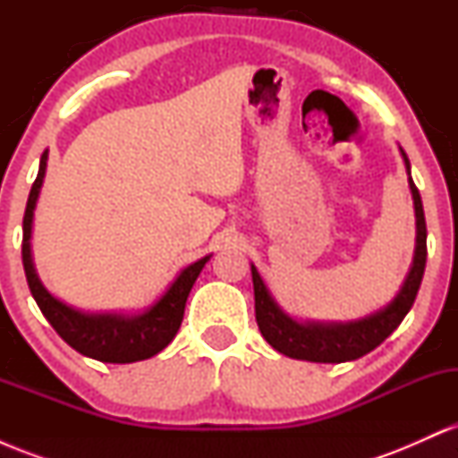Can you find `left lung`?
I'll return each instance as SVG.
<instances>
[{
	"mask_svg": "<svg viewBox=\"0 0 458 458\" xmlns=\"http://www.w3.org/2000/svg\"><path fill=\"white\" fill-rule=\"evenodd\" d=\"M401 152L409 172L411 165H409L404 150ZM409 187H411L413 193L415 225H418L413 267L396 299L387 308L372 314V317L346 325L297 323V320L286 317L277 308V303L271 299L265 282H262L259 271H256V267L251 265L256 323H259L260 334L265 335V340L273 349L280 351L282 355L293 357V360L318 361V364H340V361H351L370 353L372 349H377L403 323V318L407 317V312L413 306L418 288L422 284L424 267H427V219H424L422 198H420L418 187L411 181V172H409Z\"/></svg>",
	"mask_w": 458,
	"mask_h": 458,
	"instance_id": "8db88e82",
	"label": "left lung"
}]
</instances>
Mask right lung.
Masks as SVG:
<instances>
[{
	"mask_svg": "<svg viewBox=\"0 0 458 458\" xmlns=\"http://www.w3.org/2000/svg\"><path fill=\"white\" fill-rule=\"evenodd\" d=\"M47 170V150L40 157L38 176L31 185L28 207L23 215V245H21V256H23V269L28 277V286L31 297L38 303L40 312L49 320L60 338L81 355L92 357L98 361H109V364H131V361L148 360L165 349L174 340L178 327L185 314V303L189 291L196 284L199 271L207 265L211 256H204L202 260L193 262L187 269L181 271L174 284L165 291L155 306L146 310L140 317H118V314H83L77 310L68 308L66 303L57 301L47 293L34 271L30 251L31 236V219H34L36 199H38L40 187Z\"/></svg>",
	"mask_w": 458,
	"mask_h": 458,
	"instance_id": "obj_1",
	"label": "right lung"
}]
</instances>
